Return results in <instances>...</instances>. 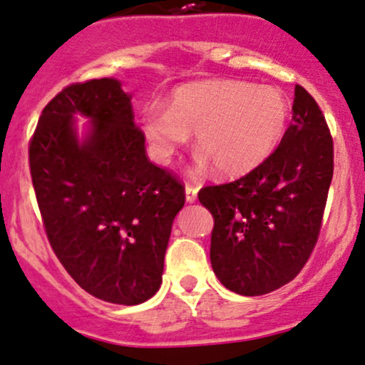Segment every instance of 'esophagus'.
<instances>
[{
	"instance_id": "1",
	"label": "esophagus",
	"mask_w": 365,
	"mask_h": 365,
	"mask_svg": "<svg viewBox=\"0 0 365 365\" xmlns=\"http://www.w3.org/2000/svg\"><path fill=\"white\" fill-rule=\"evenodd\" d=\"M198 198V187H195L193 184H186V202L195 203Z\"/></svg>"
}]
</instances>
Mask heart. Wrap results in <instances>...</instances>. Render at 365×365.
<instances>
[{
  "label": "heart",
  "instance_id": "b5f03b06",
  "mask_svg": "<svg viewBox=\"0 0 365 365\" xmlns=\"http://www.w3.org/2000/svg\"><path fill=\"white\" fill-rule=\"evenodd\" d=\"M288 101L279 89L240 81H200L172 93L167 110L151 108L141 128L151 155L169 163L195 133L202 169L215 165L226 178L255 169L284 133Z\"/></svg>",
  "mask_w": 365,
  "mask_h": 365
}]
</instances>
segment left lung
<instances>
[{
  "mask_svg": "<svg viewBox=\"0 0 365 365\" xmlns=\"http://www.w3.org/2000/svg\"><path fill=\"white\" fill-rule=\"evenodd\" d=\"M292 120L259 167L198 193L214 215L212 269L227 289L245 297L294 279L321 231L333 179V138L319 105L298 84Z\"/></svg>",
  "mask_w": 365,
  "mask_h": 365,
  "instance_id": "left-lung-1",
  "label": "left lung"
}]
</instances>
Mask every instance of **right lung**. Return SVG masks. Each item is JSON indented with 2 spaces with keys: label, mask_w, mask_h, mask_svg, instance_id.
I'll return each mask as SVG.
<instances>
[{
  "label": "right lung",
  "mask_w": 365,
  "mask_h": 365,
  "mask_svg": "<svg viewBox=\"0 0 365 365\" xmlns=\"http://www.w3.org/2000/svg\"><path fill=\"white\" fill-rule=\"evenodd\" d=\"M76 115L90 118L83 138ZM29 163L48 240L73 281L110 304L153 297L186 196L146 157L120 81L93 79L56 94L41 113Z\"/></svg>",
  "instance_id": "right-lung-1"
}]
</instances>
